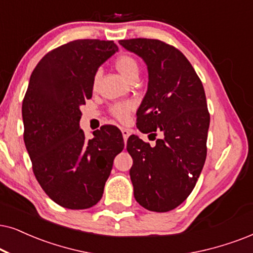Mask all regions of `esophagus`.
Here are the masks:
<instances>
[{
  "mask_svg": "<svg viewBox=\"0 0 253 253\" xmlns=\"http://www.w3.org/2000/svg\"><path fill=\"white\" fill-rule=\"evenodd\" d=\"M121 132H123V136H124V140H125V142H126V141H127V139H128L129 134H130V132H129V129H127V128H123V129H121Z\"/></svg>",
  "mask_w": 253,
  "mask_h": 253,
  "instance_id": "esophagus-1",
  "label": "esophagus"
}]
</instances>
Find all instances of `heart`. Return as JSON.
I'll return each mask as SVG.
<instances>
[{"mask_svg": "<svg viewBox=\"0 0 253 253\" xmlns=\"http://www.w3.org/2000/svg\"><path fill=\"white\" fill-rule=\"evenodd\" d=\"M114 66L116 69L121 73V76L124 78H126L127 81L132 82L133 79H135L139 77L140 72V66L137 60L130 55H120L117 57V59L114 60ZM99 76L100 73L95 72L93 77V87H95L99 82ZM134 110V104L132 101H121V103L114 104L111 107V113L114 118H117L120 121H126L128 119L129 114L132 113Z\"/></svg>", "mask_w": 253, "mask_h": 253, "instance_id": "b5f03b06", "label": "heart"}]
</instances>
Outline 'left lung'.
<instances>
[{
    "label": "left lung",
    "mask_w": 253,
    "mask_h": 253,
    "mask_svg": "<svg viewBox=\"0 0 253 253\" xmlns=\"http://www.w3.org/2000/svg\"><path fill=\"white\" fill-rule=\"evenodd\" d=\"M119 44L148 68L137 128L164 135L154 147L136 135L127 140L134 197L150 211H169L187 200L206 162L210 114L202 82L183 53L165 42L133 38Z\"/></svg>",
    "instance_id": "8db88e82"
}]
</instances>
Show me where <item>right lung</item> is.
<instances>
[{
	"label": "right lung",
	"mask_w": 253,
	"mask_h": 253,
	"mask_svg": "<svg viewBox=\"0 0 253 253\" xmlns=\"http://www.w3.org/2000/svg\"><path fill=\"white\" fill-rule=\"evenodd\" d=\"M116 51L113 41L69 42L40 60L25 92L23 136L34 174L47 196L68 209H88L100 201L125 147L116 126L104 125L89 140L79 128L95 72Z\"/></svg>",
	"instance_id": "add662e5"
}]
</instances>
